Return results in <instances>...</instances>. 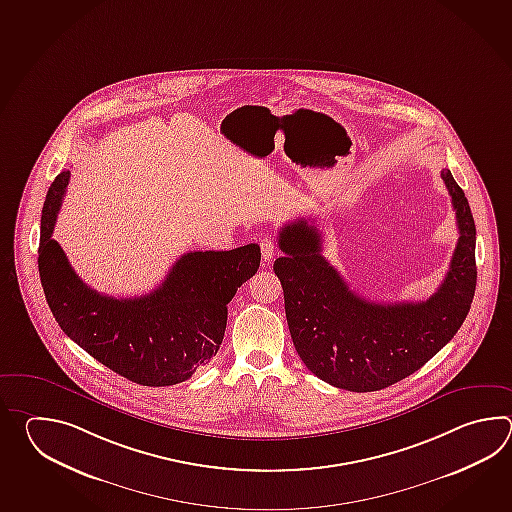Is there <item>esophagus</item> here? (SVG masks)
Wrapping results in <instances>:
<instances>
[{"label":"esophagus","instance_id":"obj_1","mask_svg":"<svg viewBox=\"0 0 512 512\" xmlns=\"http://www.w3.org/2000/svg\"><path fill=\"white\" fill-rule=\"evenodd\" d=\"M260 249H261V258L263 261H272V258L276 256V241L272 240V238H263L260 241Z\"/></svg>","mask_w":512,"mask_h":512}]
</instances>
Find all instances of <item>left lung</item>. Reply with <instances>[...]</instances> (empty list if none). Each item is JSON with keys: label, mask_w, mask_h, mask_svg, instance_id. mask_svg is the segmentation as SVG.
<instances>
[{"label": "left lung", "mask_w": 512, "mask_h": 512, "mask_svg": "<svg viewBox=\"0 0 512 512\" xmlns=\"http://www.w3.org/2000/svg\"><path fill=\"white\" fill-rule=\"evenodd\" d=\"M456 210V251L445 280L425 302L375 304L353 293L322 256V234L298 219L280 229L285 316L294 348L318 379L348 392H377L423 368L465 322L476 291V225L465 192L443 170Z\"/></svg>", "instance_id": "1"}]
</instances>
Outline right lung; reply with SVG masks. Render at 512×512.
Wrapping results in <instances>:
<instances>
[{
    "instance_id": "right-lung-1",
    "label": "right lung",
    "mask_w": 512,
    "mask_h": 512,
    "mask_svg": "<svg viewBox=\"0 0 512 512\" xmlns=\"http://www.w3.org/2000/svg\"><path fill=\"white\" fill-rule=\"evenodd\" d=\"M56 175L45 196L38 269L45 300L62 331L109 370L142 386L185 382L216 357L227 304L260 267V245L186 252L152 293L113 298L87 287L53 240L69 185Z\"/></svg>"
}]
</instances>
